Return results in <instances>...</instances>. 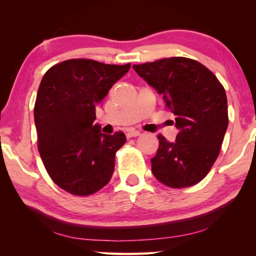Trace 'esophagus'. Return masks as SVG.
Returning a JSON list of instances; mask_svg holds the SVG:
<instances>
[{
    "mask_svg": "<svg viewBox=\"0 0 256 256\" xmlns=\"http://www.w3.org/2000/svg\"><path fill=\"white\" fill-rule=\"evenodd\" d=\"M140 132L136 131V130H128L126 131V136L128 138H134V136H140Z\"/></svg>",
    "mask_w": 256,
    "mask_h": 256,
    "instance_id": "1",
    "label": "esophagus"
}]
</instances>
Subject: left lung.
I'll return each mask as SVG.
<instances>
[{
    "label": "left lung",
    "instance_id": "obj_1",
    "mask_svg": "<svg viewBox=\"0 0 256 256\" xmlns=\"http://www.w3.org/2000/svg\"><path fill=\"white\" fill-rule=\"evenodd\" d=\"M133 68L162 94L176 116V141L158 136L157 154L151 159L154 177L172 188L198 184L218 158L228 128L224 88L209 68L188 58L134 64Z\"/></svg>",
    "mask_w": 256,
    "mask_h": 256
}]
</instances>
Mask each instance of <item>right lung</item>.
Returning a JSON list of instances; mask_svg holds the SVG:
<instances>
[{
	"mask_svg": "<svg viewBox=\"0 0 256 256\" xmlns=\"http://www.w3.org/2000/svg\"><path fill=\"white\" fill-rule=\"evenodd\" d=\"M130 66L73 58L42 76L34 108L38 150L50 178L73 196L96 193L112 178L126 136L104 134L94 120L96 107Z\"/></svg>",
	"mask_w": 256,
	"mask_h": 256,
	"instance_id": "1",
	"label": "right lung"
}]
</instances>
